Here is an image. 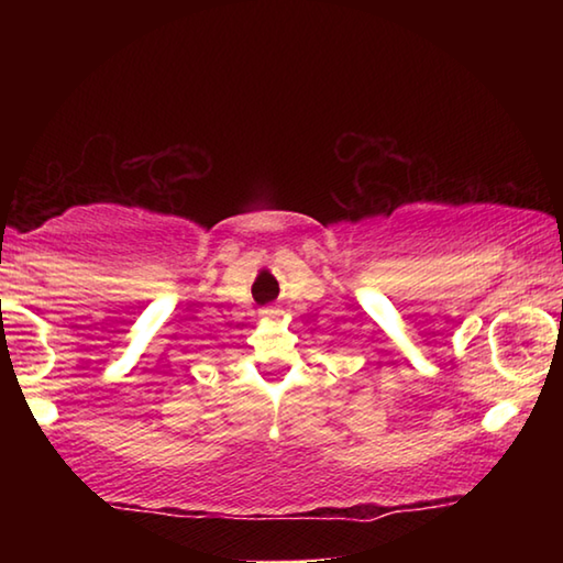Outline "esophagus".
<instances>
[{"label": "esophagus", "instance_id": "34e87169", "mask_svg": "<svg viewBox=\"0 0 563 563\" xmlns=\"http://www.w3.org/2000/svg\"><path fill=\"white\" fill-rule=\"evenodd\" d=\"M278 316H280L278 308H263V310H261V318H263V320H275Z\"/></svg>", "mask_w": 563, "mask_h": 563}]
</instances>
